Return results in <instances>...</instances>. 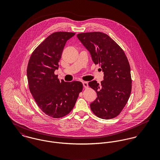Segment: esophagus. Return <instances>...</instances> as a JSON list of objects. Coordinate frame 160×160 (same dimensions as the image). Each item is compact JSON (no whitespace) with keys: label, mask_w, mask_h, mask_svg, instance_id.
<instances>
[{"label":"esophagus","mask_w":160,"mask_h":160,"mask_svg":"<svg viewBox=\"0 0 160 160\" xmlns=\"http://www.w3.org/2000/svg\"><path fill=\"white\" fill-rule=\"evenodd\" d=\"M82 84H83V86L85 88H88L89 87L88 86V83L87 82H82Z\"/></svg>","instance_id":"34e87169"}]
</instances>
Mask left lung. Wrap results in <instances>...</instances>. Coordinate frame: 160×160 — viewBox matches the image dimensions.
Returning <instances> with one entry per match:
<instances>
[{
  "instance_id": "obj_1",
  "label": "left lung",
  "mask_w": 160,
  "mask_h": 160,
  "mask_svg": "<svg viewBox=\"0 0 160 160\" xmlns=\"http://www.w3.org/2000/svg\"><path fill=\"white\" fill-rule=\"evenodd\" d=\"M77 37L104 74L100 84L96 81L89 82L97 94L91 109L102 119L113 118L121 113L131 95L132 80L128 60L122 49L105 33L84 32Z\"/></svg>"
}]
</instances>
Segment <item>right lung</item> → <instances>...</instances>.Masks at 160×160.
Wrapping results in <instances>:
<instances>
[{"label":"right lung","instance_id":"add662e5","mask_svg":"<svg viewBox=\"0 0 160 160\" xmlns=\"http://www.w3.org/2000/svg\"><path fill=\"white\" fill-rule=\"evenodd\" d=\"M74 35L68 32L52 33L34 50L28 65L30 92L40 109L54 118L68 114L82 90V82L60 81L54 74L66 42Z\"/></svg>","mask_w":160,"mask_h":160}]
</instances>
